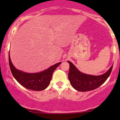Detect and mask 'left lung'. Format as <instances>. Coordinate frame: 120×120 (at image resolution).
<instances>
[{"label": "left lung", "instance_id": "left-lung-1", "mask_svg": "<svg viewBox=\"0 0 120 120\" xmlns=\"http://www.w3.org/2000/svg\"><path fill=\"white\" fill-rule=\"evenodd\" d=\"M70 64L68 79L70 83L75 89L80 92L92 90L101 86L109 78L112 71V66L109 70L100 75H91L82 73L71 62L68 61Z\"/></svg>", "mask_w": 120, "mask_h": 120}]
</instances>
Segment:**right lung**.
<instances>
[{"label":"right lung","instance_id":"add662e5","mask_svg":"<svg viewBox=\"0 0 120 120\" xmlns=\"http://www.w3.org/2000/svg\"><path fill=\"white\" fill-rule=\"evenodd\" d=\"M8 61L11 72L18 82L26 89L36 91L44 90L49 86L53 72L61 63V62L58 63L38 73H26L17 70L14 67L11 61L10 54H8Z\"/></svg>","mask_w":120,"mask_h":120}]
</instances>
